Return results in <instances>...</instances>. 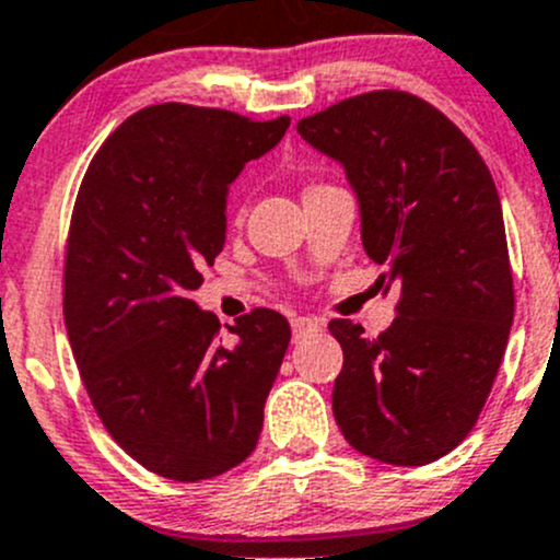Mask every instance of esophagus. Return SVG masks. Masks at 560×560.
Wrapping results in <instances>:
<instances>
[{"instance_id": "esophagus-1", "label": "esophagus", "mask_w": 560, "mask_h": 560, "mask_svg": "<svg viewBox=\"0 0 560 560\" xmlns=\"http://www.w3.org/2000/svg\"><path fill=\"white\" fill-rule=\"evenodd\" d=\"M322 327H324L322 318H313V316H298V318H292L294 340H300V337L311 335V331H318Z\"/></svg>"}]
</instances>
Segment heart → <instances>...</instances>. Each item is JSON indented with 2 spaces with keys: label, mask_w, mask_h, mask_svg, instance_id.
I'll list each match as a JSON object with an SVG mask.
<instances>
[{
  "label": "heart",
  "mask_w": 560,
  "mask_h": 560,
  "mask_svg": "<svg viewBox=\"0 0 560 560\" xmlns=\"http://www.w3.org/2000/svg\"><path fill=\"white\" fill-rule=\"evenodd\" d=\"M316 188H322V186H308V188H305V194H308V190H316Z\"/></svg>",
  "instance_id": "heart-1"
}]
</instances>
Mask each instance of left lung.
<instances>
[{"label":"left lung","mask_w":560,"mask_h":560,"mask_svg":"<svg viewBox=\"0 0 560 560\" xmlns=\"http://www.w3.org/2000/svg\"><path fill=\"white\" fill-rule=\"evenodd\" d=\"M346 167L380 284L398 287L390 329L331 318L342 372L331 411L355 452L428 465L476 425L505 355L515 298L500 196L481 153L422 97L374 90L298 121Z\"/></svg>","instance_id":"obj_1"}]
</instances>
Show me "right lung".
<instances>
[{"label": "right lung", "instance_id": "add662e5", "mask_svg": "<svg viewBox=\"0 0 560 560\" xmlns=\"http://www.w3.org/2000/svg\"><path fill=\"white\" fill-rule=\"evenodd\" d=\"M290 116L159 103L116 127L79 186L66 244L63 318L110 439L172 481H205L257 446L290 322L255 308L220 337L190 292L225 244V196Z\"/></svg>", "mask_w": 560, "mask_h": 560}]
</instances>
